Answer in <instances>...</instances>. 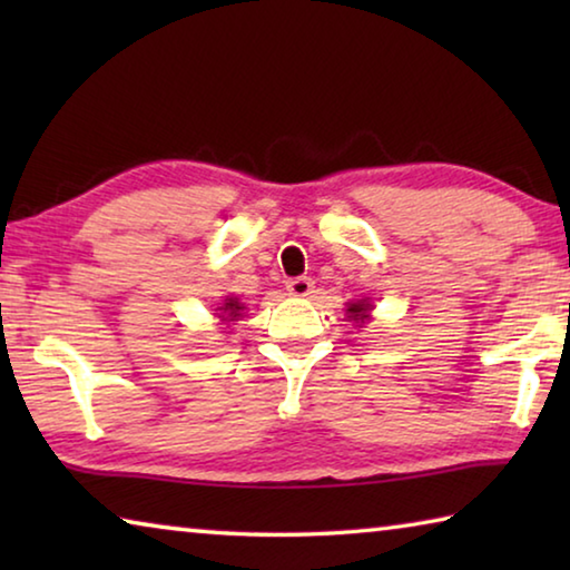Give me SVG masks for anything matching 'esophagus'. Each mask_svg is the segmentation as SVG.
Instances as JSON below:
<instances>
[{
    "label": "esophagus",
    "mask_w": 570,
    "mask_h": 570,
    "mask_svg": "<svg viewBox=\"0 0 570 570\" xmlns=\"http://www.w3.org/2000/svg\"><path fill=\"white\" fill-rule=\"evenodd\" d=\"M286 292L292 296L304 298L308 294H314V282L308 276H296V278H288L286 282Z\"/></svg>",
    "instance_id": "34e87169"
}]
</instances>
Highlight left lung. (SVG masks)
Segmentation results:
<instances>
[{"label": "left lung", "mask_w": 570, "mask_h": 570, "mask_svg": "<svg viewBox=\"0 0 570 570\" xmlns=\"http://www.w3.org/2000/svg\"><path fill=\"white\" fill-rule=\"evenodd\" d=\"M370 312H372V304L366 302V298H362V302L346 304V314H350V320L356 324H364L366 320H370Z\"/></svg>", "instance_id": "1"}]
</instances>
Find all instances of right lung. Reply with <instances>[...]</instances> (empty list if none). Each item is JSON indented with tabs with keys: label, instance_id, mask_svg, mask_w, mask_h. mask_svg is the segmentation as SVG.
I'll use <instances>...</instances> for the list:
<instances>
[{
	"label": "right lung",
	"instance_id": "right-lung-1",
	"mask_svg": "<svg viewBox=\"0 0 570 570\" xmlns=\"http://www.w3.org/2000/svg\"><path fill=\"white\" fill-rule=\"evenodd\" d=\"M244 304L238 302L236 296H226L224 298V304H220L216 312H218V320L224 322V324H234V322H238V320H244Z\"/></svg>",
	"mask_w": 570,
	"mask_h": 570
}]
</instances>
